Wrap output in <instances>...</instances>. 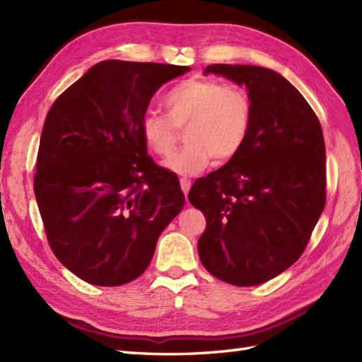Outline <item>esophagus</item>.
I'll list each match as a JSON object with an SVG mask.
<instances>
[{"mask_svg": "<svg viewBox=\"0 0 362 362\" xmlns=\"http://www.w3.org/2000/svg\"><path fill=\"white\" fill-rule=\"evenodd\" d=\"M180 187H182L183 194L188 196V191H189V188H191V180H188V179H180Z\"/></svg>", "mask_w": 362, "mask_h": 362, "instance_id": "esophagus-1", "label": "esophagus"}]
</instances>
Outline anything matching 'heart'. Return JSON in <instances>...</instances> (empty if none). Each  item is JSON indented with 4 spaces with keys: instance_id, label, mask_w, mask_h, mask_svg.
I'll list each match as a JSON object with an SVG mask.
<instances>
[{
    "instance_id": "obj_1",
    "label": "heart",
    "mask_w": 362,
    "mask_h": 362,
    "mask_svg": "<svg viewBox=\"0 0 362 362\" xmlns=\"http://www.w3.org/2000/svg\"><path fill=\"white\" fill-rule=\"evenodd\" d=\"M166 117L146 112L140 121L143 141L152 153L165 157L185 129L182 151L165 161L177 175H194L210 165L232 160L243 149L252 126V101L247 91L206 78L182 81L163 98Z\"/></svg>"
}]
</instances>
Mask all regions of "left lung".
I'll return each instance as SVG.
<instances>
[{"label": "left lung", "instance_id": "8db88e82", "mask_svg": "<svg viewBox=\"0 0 362 362\" xmlns=\"http://www.w3.org/2000/svg\"><path fill=\"white\" fill-rule=\"evenodd\" d=\"M245 86L252 126L238 156L191 187L204 213V267L235 286H255L302 255L325 206V143L306 99L280 73L255 65H209Z\"/></svg>", "mask_w": 362, "mask_h": 362}]
</instances>
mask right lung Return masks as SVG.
<instances>
[{
    "label": "right lung",
    "instance_id": "obj_1",
    "mask_svg": "<svg viewBox=\"0 0 362 362\" xmlns=\"http://www.w3.org/2000/svg\"><path fill=\"white\" fill-rule=\"evenodd\" d=\"M189 66L104 60L46 115L34 191L54 255L96 286L138 279L185 204L177 175L153 163L140 121L156 91Z\"/></svg>",
    "mask_w": 362,
    "mask_h": 362
}]
</instances>
